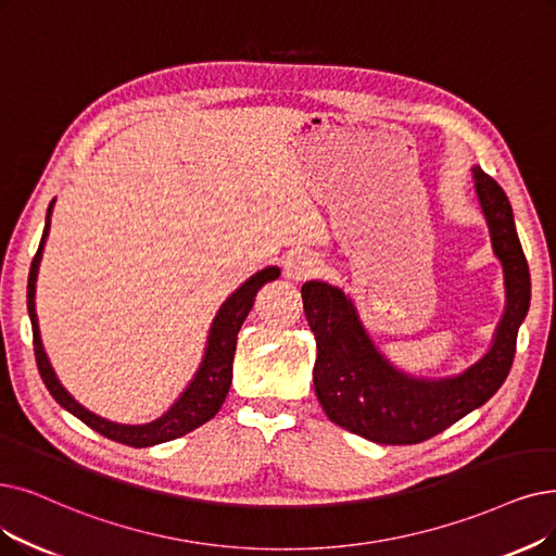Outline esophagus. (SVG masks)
<instances>
[{"mask_svg": "<svg viewBox=\"0 0 556 556\" xmlns=\"http://www.w3.org/2000/svg\"><path fill=\"white\" fill-rule=\"evenodd\" d=\"M317 271V260L309 255V253H292L285 257V264H282V274L287 280H294V282H303L307 280L309 276H313Z\"/></svg>", "mask_w": 556, "mask_h": 556, "instance_id": "obj_1", "label": "esophagus"}]
</instances>
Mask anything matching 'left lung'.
<instances>
[{
	"label": "left lung",
	"mask_w": 556,
	"mask_h": 556,
	"mask_svg": "<svg viewBox=\"0 0 556 556\" xmlns=\"http://www.w3.org/2000/svg\"><path fill=\"white\" fill-rule=\"evenodd\" d=\"M472 177L493 253L504 269L506 305L491 349L460 374L429 379L402 371L374 344L342 287L321 280L301 287L305 317L317 340L313 381L319 404L338 427L379 445H415L442 433L483 406L514 365L518 328L531 299L529 266L504 189L479 166Z\"/></svg>",
	"instance_id": "left-lung-1"
}]
</instances>
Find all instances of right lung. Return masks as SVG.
Segmentation results:
<instances>
[{"instance_id":"add662e5","label":"right lung","mask_w":556,"mask_h":556,"mask_svg":"<svg viewBox=\"0 0 556 556\" xmlns=\"http://www.w3.org/2000/svg\"><path fill=\"white\" fill-rule=\"evenodd\" d=\"M54 210V201L48 207L46 216V230H42V239L38 243V253L31 262L29 269V282H27V309L31 319L34 330V353H36V365L40 371V379L50 390V394L56 399V404L63 406L68 413H73L77 419H81L86 427L102 433L109 440L123 442L129 447H152L162 445V442L180 438L193 429H198L205 421H210L218 408L224 406L226 394L232 383V361H235V349H237V332L249 317L251 307L255 303V296L264 282H271L280 276L278 266H266V269L253 274L247 282L220 303L218 313L210 326L207 346L203 353L201 367L195 369L191 383L175 399L173 406L160 415L157 419L146 421V425H121V421H111L106 417H100L84 408L75 396L61 386L56 374L50 365V358L46 349H42L40 340V328H38V315H36V280H38V266L42 260V249H46V241L50 235V216Z\"/></svg>"}]
</instances>
